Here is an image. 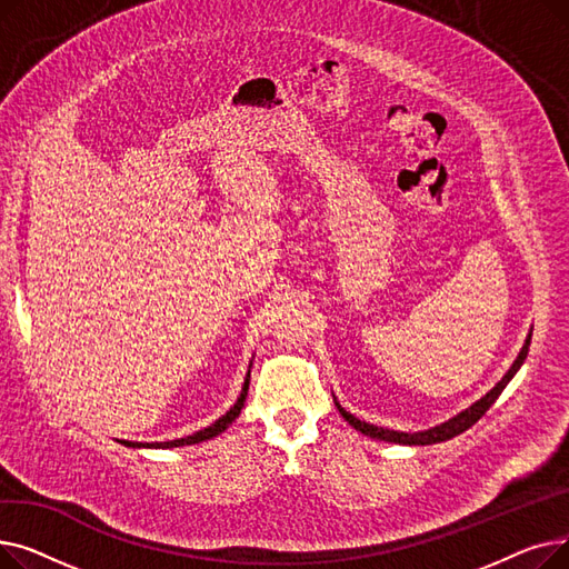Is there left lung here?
Returning <instances> with one entry per match:
<instances>
[{
	"instance_id": "left-lung-1",
	"label": "left lung",
	"mask_w": 569,
	"mask_h": 569,
	"mask_svg": "<svg viewBox=\"0 0 569 569\" xmlns=\"http://www.w3.org/2000/svg\"><path fill=\"white\" fill-rule=\"evenodd\" d=\"M528 348H530V335L526 337V343H523V348L519 350V355H517V360L512 362V367L507 369V373L491 387V390H489L482 399H477V401L470 403L466 410H461V412H457L455 417H450V420H445V422H440V425H436V427H431V429H425V431H395V429L376 427V425L357 420V417H355L352 412H348V410L337 401V397H335V403H337L339 412L343 415V420H346L352 429H357V431L369 436V438H376V440L399 442V445H433V442L450 440V438L463 433L466 429H470V427H472L477 420H480V417L493 406V401L500 397V392L505 390L507 382H510V380L517 376V371H519L521 365L526 362Z\"/></svg>"
}]
</instances>
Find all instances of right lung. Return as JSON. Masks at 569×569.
Masks as SVG:
<instances>
[{"label":"right lung","instance_id":"1","mask_svg":"<svg viewBox=\"0 0 569 569\" xmlns=\"http://www.w3.org/2000/svg\"><path fill=\"white\" fill-rule=\"evenodd\" d=\"M251 365H249V371H247V378H244V385H242V392H239L237 401L230 406V410L226 415L219 417L217 422H212L209 427H204V429H200L191 436L166 440V442H133V440H117V442H122L124 447H133V450H142V447H147V450H152V447H154V450H170V447H184V445H196V442H202V440H209V438H217L219 433H223L237 420L239 412H242V408H244L247 392H249V380H251Z\"/></svg>","mask_w":569,"mask_h":569}]
</instances>
